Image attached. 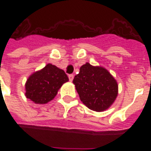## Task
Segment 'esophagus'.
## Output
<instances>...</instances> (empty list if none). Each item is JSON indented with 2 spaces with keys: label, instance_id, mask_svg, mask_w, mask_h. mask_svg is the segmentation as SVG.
Segmentation results:
<instances>
[{
  "label": "esophagus",
  "instance_id": "34e87169",
  "mask_svg": "<svg viewBox=\"0 0 151 151\" xmlns=\"http://www.w3.org/2000/svg\"><path fill=\"white\" fill-rule=\"evenodd\" d=\"M69 79L70 82H72L73 79V74H69Z\"/></svg>",
  "mask_w": 151,
  "mask_h": 151
}]
</instances>
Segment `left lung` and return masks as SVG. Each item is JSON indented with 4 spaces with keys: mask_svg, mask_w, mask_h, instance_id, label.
Here are the masks:
<instances>
[{
    "mask_svg": "<svg viewBox=\"0 0 151 151\" xmlns=\"http://www.w3.org/2000/svg\"><path fill=\"white\" fill-rule=\"evenodd\" d=\"M81 101L96 111L108 109L116 98V81L107 69L86 63L73 80Z\"/></svg>",
    "mask_w": 151,
    "mask_h": 151,
    "instance_id": "8db88e82",
    "label": "left lung"
}]
</instances>
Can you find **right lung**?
Instances as JSON below:
<instances>
[{
	"instance_id": "obj_1",
	"label": "right lung",
	"mask_w": 151,
	"mask_h": 151,
	"mask_svg": "<svg viewBox=\"0 0 151 151\" xmlns=\"http://www.w3.org/2000/svg\"><path fill=\"white\" fill-rule=\"evenodd\" d=\"M68 81L64 70L47 64L30 76L26 83V96L35 104H46L54 99L63 83Z\"/></svg>"
}]
</instances>
